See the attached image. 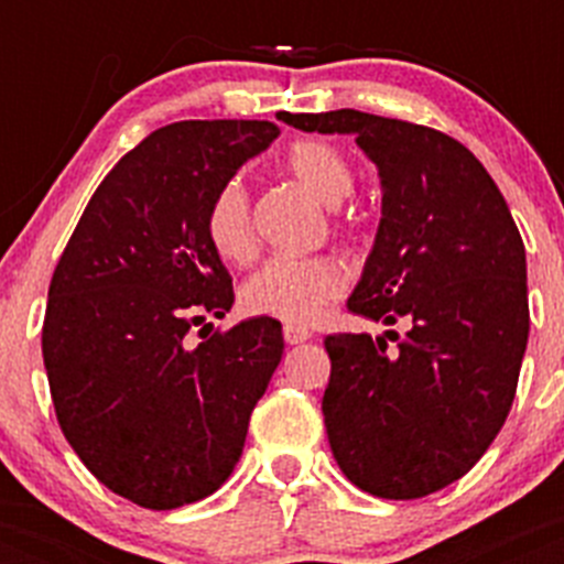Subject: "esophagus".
<instances>
[{"instance_id": "esophagus-1", "label": "esophagus", "mask_w": 564, "mask_h": 564, "mask_svg": "<svg viewBox=\"0 0 564 564\" xmlns=\"http://www.w3.org/2000/svg\"><path fill=\"white\" fill-rule=\"evenodd\" d=\"M310 336H313V334H310L307 327H295V325H286V327H283V339H286V345L307 343Z\"/></svg>"}]
</instances>
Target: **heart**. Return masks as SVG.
Segmentation results:
<instances>
[{
	"instance_id": "heart-1",
	"label": "heart",
	"mask_w": 564,
	"mask_h": 564,
	"mask_svg": "<svg viewBox=\"0 0 564 564\" xmlns=\"http://www.w3.org/2000/svg\"><path fill=\"white\" fill-rule=\"evenodd\" d=\"M286 172L325 207L343 204L354 189V172L334 145L301 140L286 152ZM213 248L230 263L254 254L251 202L242 181H228L207 216ZM348 272L336 257H272L242 283V307L290 325H310L345 292Z\"/></svg>"
}]
</instances>
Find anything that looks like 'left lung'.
Returning a JSON list of instances; mask_svg holds the SVG:
<instances>
[{
	"instance_id": "left-lung-1",
	"label": "left lung",
	"mask_w": 564,
	"mask_h": 564,
	"mask_svg": "<svg viewBox=\"0 0 564 564\" xmlns=\"http://www.w3.org/2000/svg\"><path fill=\"white\" fill-rule=\"evenodd\" d=\"M278 119L351 134L377 166L380 225L348 310L403 322L406 334L327 336L322 412L354 486L424 498L471 471L516 398L530 336L521 234L498 184L454 137L351 108Z\"/></svg>"
}]
</instances>
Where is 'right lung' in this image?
<instances>
[{"mask_svg": "<svg viewBox=\"0 0 564 564\" xmlns=\"http://www.w3.org/2000/svg\"><path fill=\"white\" fill-rule=\"evenodd\" d=\"M278 134L263 119L152 131L93 193L52 274L43 362L57 421L96 480L137 507L178 509L219 489L281 362L269 316L187 343L189 327L234 307L207 234L213 198Z\"/></svg>", "mask_w": 564, "mask_h": 564, "instance_id": "right-lung-1", "label": "right lung"}]
</instances>
